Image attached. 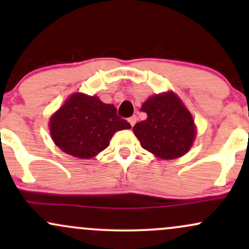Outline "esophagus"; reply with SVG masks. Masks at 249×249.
Here are the masks:
<instances>
[{"label":"esophagus","instance_id":"obj_1","mask_svg":"<svg viewBox=\"0 0 249 249\" xmlns=\"http://www.w3.org/2000/svg\"><path fill=\"white\" fill-rule=\"evenodd\" d=\"M136 122H137V117L136 116H132V117H130V118H128V123L131 124V126H133V125L136 124Z\"/></svg>","mask_w":249,"mask_h":249}]
</instances>
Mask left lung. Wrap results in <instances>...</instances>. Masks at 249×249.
Wrapping results in <instances>:
<instances>
[{
  "instance_id": "obj_1",
  "label": "left lung",
  "mask_w": 249,
  "mask_h": 249,
  "mask_svg": "<svg viewBox=\"0 0 249 249\" xmlns=\"http://www.w3.org/2000/svg\"><path fill=\"white\" fill-rule=\"evenodd\" d=\"M147 118L137 123L133 132L142 148L162 159L184 156L196 138L190 111L173 92L148 98L142 105Z\"/></svg>"
}]
</instances>
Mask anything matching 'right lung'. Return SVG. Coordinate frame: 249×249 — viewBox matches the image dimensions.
<instances>
[{"label": "right lung", "instance_id": "right-lung-1", "mask_svg": "<svg viewBox=\"0 0 249 249\" xmlns=\"http://www.w3.org/2000/svg\"><path fill=\"white\" fill-rule=\"evenodd\" d=\"M51 138L63 152L89 159L105 150L117 131L131 128L112 104L75 93L51 117Z\"/></svg>", "mask_w": 249, "mask_h": 249}]
</instances>
